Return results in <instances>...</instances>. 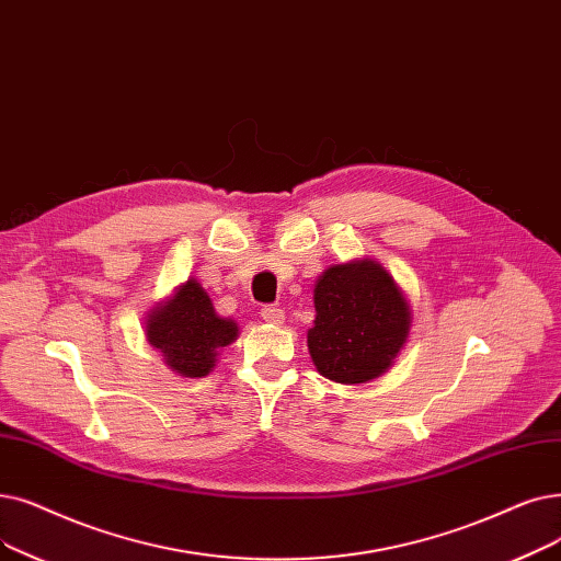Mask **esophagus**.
I'll list each match as a JSON object with an SVG mask.
<instances>
[{"instance_id": "esophagus-1", "label": "esophagus", "mask_w": 561, "mask_h": 561, "mask_svg": "<svg viewBox=\"0 0 561 561\" xmlns=\"http://www.w3.org/2000/svg\"><path fill=\"white\" fill-rule=\"evenodd\" d=\"M261 319L265 323H271V325H282L284 323V309H279L275 305H267V307L261 309Z\"/></svg>"}]
</instances>
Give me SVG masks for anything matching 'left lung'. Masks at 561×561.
<instances>
[{
  "instance_id": "1",
  "label": "left lung",
  "mask_w": 561,
  "mask_h": 561,
  "mask_svg": "<svg viewBox=\"0 0 561 561\" xmlns=\"http://www.w3.org/2000/svg\"><path fill=\"white\" fill-rule=\"evenodd\" d=\"M316 319L307 348L316 371L359 385L392 367L412 328V307L376 259L330 265L313 284Z\"/></svg>"
}]
</instances>
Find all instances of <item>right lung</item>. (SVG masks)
<instances>
[{
	"instance_id": "add662e5",
	"label": "right lung",
	"mask_w": 561,
	"mask_h": 561,
	"mask_svg": "<svg viewBox=\"0 0 561 561\" xmlns=\"http://www.w3.org/2000/svg\"><path fill=\"white\" fill-rule=\"evenodd\" d=\"M144 334L174 374L204 378L215 369L220 351L238 339L240 328L217 313L206 288L190 277L146 311Z\"/></svg>"
}]
</instances>
